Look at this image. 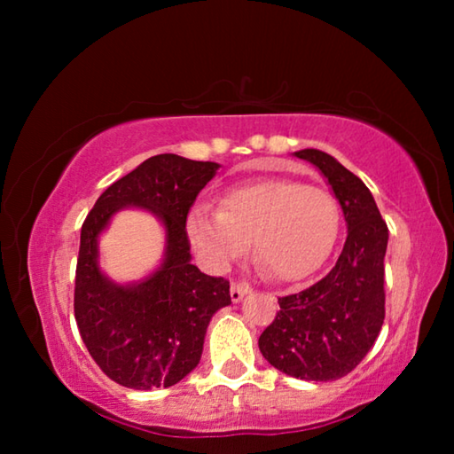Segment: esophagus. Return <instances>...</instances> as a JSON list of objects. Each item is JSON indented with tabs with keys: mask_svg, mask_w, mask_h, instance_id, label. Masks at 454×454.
Masks as SVG:
<instances>
[{
	"mask_svg": "<svg viewBox=\"0 0 454 454\" xmlns=\"http://www.w3.org/2000/svg\"><path fill=\"white\" fill-rule=\"evenodd\" d=\"M248 292H250V284L232 282V286H230V298H232V302H240Z\"/></svg>",
	"mask_w": 454,
	"mask_h": 454,
	"instance_id": "34e87169",
	"label": "esophagus"
}]
</instances>
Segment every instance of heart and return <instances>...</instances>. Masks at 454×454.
<instances>
[{
    "label": "heart",
    "instance_id": "1",
    "mask_svg": "<svg viewBox=\"0 0 454 454\" xmlns=\"http://www.w3.org/2000/svg\"><path fill=\"white\" fill-rule=\"evenodd\" d=\"M188 236L214 270H224L254 240V258L274 278L302 280L326 262L340 232V208L328 190L270 178L220 198V208L196 206Z\"/></svg>",
    "mask_w": 454,
    "mask_h": 454
}]
</instances>
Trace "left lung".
Returning <instances> with one entry per match:
<instances>
[{
    "mask_svg": "<svg viewBox=\"0 0 454 454\" xmlns=\"http://www.w3.org/2000/svg\"><path fill=\"white\" fill-rule=\"evenodd\" d=\"M296 158L317 166L347 220V242L325 278L278 298L280 310L258 338L262 356L301 380H336L355 371L384 322V254L388 228L371 190L326 152L306 148Z\"/></svg>",
    "mask_w": 454,
    "mask_h": 454,
    "instance_id": "obj_1",
    "label": "left lung"
}]
</instances>
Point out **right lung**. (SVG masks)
I'll return each mask as SVG.
<instances>
[{
	"label": "right lung",
	"mask_w": 454,
	"mask_h": 454,
	"mask_svg": "<svg viewBox=\"0 0 454 454\" xmlns=\"http://www.w3.org/2000/svg\"><path fill=\"white\" fill-rule=\"evenodd\" d=\"M220 164L158 153L114 182L83 220L74 312L96 364L121 387H172L200 363L214 314L232 304L230 282L190 264L186 218ZM142 207L167 230L163 264L140 283L118 285L98 268L97 238L114 213Z\"/></svg>",
	"instance_id": "obj_1"
}]
</instances>
